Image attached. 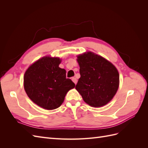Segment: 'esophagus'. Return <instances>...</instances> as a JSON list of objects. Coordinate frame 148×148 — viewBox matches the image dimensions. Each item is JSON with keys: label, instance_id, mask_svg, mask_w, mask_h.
Returning <instances> with one entry per match:
<instances>
[{"label": "esophagus", "instance_id": "esophagus-1", "mask_svg": "<svg viewBox=\"0 0 148 148\" xmlns=\"http://www.w3.org/2000/svg\"><path fill=\"white\" fill-rule=\"evenodd\" d=\"M71 79H72V81H73V82L76 84H77V78H75V77H73L72 78H71Z\"/></svg>", "mask_w": 148, "mask_h": 148}]
</instances>
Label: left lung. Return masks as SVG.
I'll return each instance as SVG.
<instances>
[{
  "instance_id": "1",
  "label": "left lung",
  "mask_w": 148,
  "mask_h": 148,
  "mask_svg": "<svg viewBox=\"0 0 148 148\" xmlns=\"http://www.w3.org/2000/svg\"><path fill=\"white\" fill-rule=\"evenodd\" d=\"M77 58L81 77L76 85V89L90 106H105L118 90L117 69L104 57L91 52L79 55Z\"/></svg>"
}]
</instances>
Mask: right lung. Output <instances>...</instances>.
<instances>
[{"mask_svg":"<svg viewBox=\"0 0 148 148\" xmlns=\"http://www.w3.org/2000/svg\"><path fill=\"white\" fill-rule=\"evenodd\" d=\"M59 57H44L31 65L24 75V88L29 99L46 110L59 107L66 94L75 84L66 78V71L59 66Z\"/></svg>","mask_w":148,"mask_h":148,"instance_id":"1","label":"right lung"}]
</instances>
